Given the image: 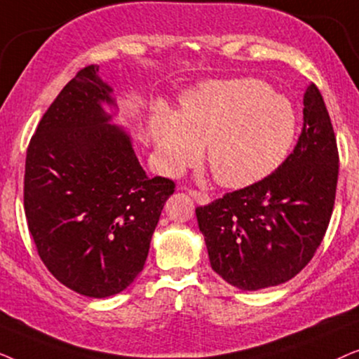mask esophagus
Instances as JSON below:
<instances>
[{"instance_id":"1","label":"esophagus","mask_w":359,"mask_h":359,"mask_svg":"<svg viewBox=\"0 0 359 359\" xmlns=\"http://www.w3.org/2000/svg\"><path fill=\"white\" fill-rule=\"evenodd\" d=\"M188 193H189L191 198H193L198 204H203L204 205V204H209L210 203V198L205 193H201V191H196V189H189Z\"/></svg>"}]
</instances>
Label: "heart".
Segmentation results:
<instances>
[{"instance_id":"obj_1","label":"heart","mask_w":359,"mask_h":359,"mask_svg":"<svg viewBox=\"0 0 359 359\" xmlns=\"http://www.w3.org/2000/svg\"><path fill=\"white\" fill-rule=\"evenodd\" d=\"M156 160L178 173L199 156L225 188L253 184L278 168L296 139L292 102L257 78L209 81L186 93L178 112L158 107L149 122Z\"/></svg>"}]
</instances>
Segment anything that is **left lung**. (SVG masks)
<instances>
[{
  "label": "left lung",
  "mask_w": 359,
  "mask_h": 359,
  "mask_svg": "<svg viewBox=\"0 0 359 359\" xmlns=\"http://www.w3.org/2000/svg\"><path fill=\"white\" fill-rule=\"evenodd\" d=\"M337 181L335 132L320 91L311 83L292 154L258 183L196 209L210 266L242 291L292 279L322 243Z\"/></svg>",
  "instance_id": "1"
}]
</instances>
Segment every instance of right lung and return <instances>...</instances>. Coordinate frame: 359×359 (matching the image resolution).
Masks as SVG:
<instances>
[{"label": "right lung", "instance_id": "obj_1", "mask_svg": "<svg viewBox=\"0 0 359 359\" xmlns=\"http://www.w3.org/2000/svg\"><path fill=\"white\" fill-rule=\"evenodd\" d=\"M90 65L39 122L27 147L24 210L48 271L81 296L109 297L144 269L168 178H149L129 132L111 124L112 88Z\"/></svg>", "mask_w": 359, "mask_h": 359}]
</instances>
